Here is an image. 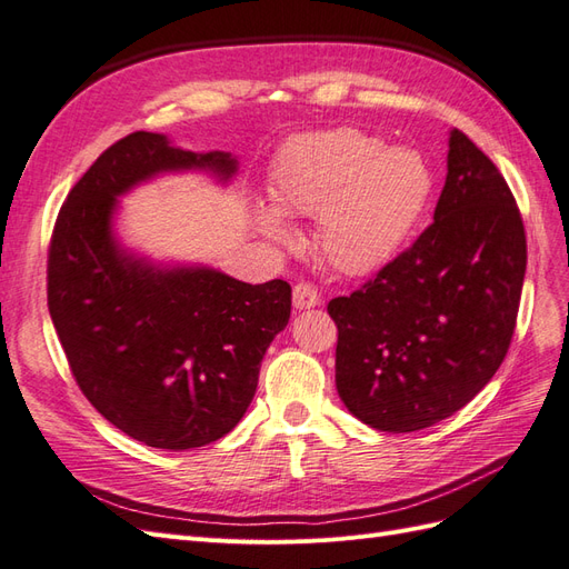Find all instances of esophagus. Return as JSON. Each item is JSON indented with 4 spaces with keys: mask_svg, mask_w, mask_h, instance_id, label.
Segmentation results:
<instances>
[{
    "mask_svg": "<svg viewBox=\"0 0 569 569\" xmlns=\"http://www.w3.org/2000/svg\"><path fill=\"white\" fill-rule=\"evenodd\" d=\"M293 305L298 310H310L319 305V293L312 283H296L293 286Z\"/></svg>",
    "mask_w": 569,
    "mask_h": 569,
    "instance_id": "esophagus-1",
    "label": "esophagus"
}]
</instances>
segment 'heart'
Here are the masks:
<instances>
[{
  "instance_id": "obj_1",
  "label": "heart",
  "mask_w": 569,
  "mask_h": 569,
  "mask_svg": "<svg viewBox=\"0 0 569 569\" xmlns=\"http://www.w3.org/2000/svg\"><path fill=\"white\" fill-rule=\"evenodd\" d=\"M430 172L423 158L385 149L356 127L310 132L290 141L271 170L269 194L283 216L317 213V247L343 273H368L397 252L426 207ZM257 226L273 242L288 226L257 209Z\"/></svg>"
}]
</instances>
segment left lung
<instances>
[{"label": "left lung", "mask_w": 569, "mask_h": 569, "mask_svg": "<svg viewBox=\"0 0 569 569\" xmlns=\"http://www.w3.org/2000/svg\"><path fill=\"white\" fill-rule=\"evenodd\" d=\"M523 271L527 236L502 172L451 129L435 221L327 305L346 409L382 432L423 430L463 409L509 351Z\"/></svg>", "instance_id": "obj_1"}]
</instances>
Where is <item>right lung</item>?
<instances>
[{
    "instance_id": "obj_1",
    "label": "right lung",
    "mask_w": 569,
    "mask_h": 569,
    "mask_svg": "<svg viewBox=\"0 0 569 569\" xmlns=\"http://www.w3.org/2000/svg\"><path fill=\"white\" fill-rule=\"evenodd\" d=\"M174 170L230 180L238 160L184 151L153 132L98 156L57 216L48 308L93 409L143 445L180 451L240 423L261 358L290 319V286L242 283L209 267L163 269L122 250L112 232L118 197Z\"/></svg>"
}]
</instances>
